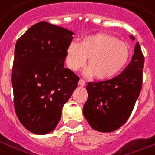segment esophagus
<instances>
[{
	"label": "esophagus",
	"instance_id": "esophagus-1",
	"mask_svg": "<svg viewBox=\"0 0 155 155\" xmlns=\"http://www.w3.org/2000/svg\"><path fill=\"white\" fill-rule=\"evenodd\" d=\"M79 85L81 86V87H84L85 85H86V81L82 80V79H81L80 81H79Z\"/></svg>",
	"mask_w": 155,
	"mask_h": 155
}]
</instances>
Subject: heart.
I'll use <instances>...</instances> for the list:
<instances>
[{"label":"heart","mask_w":155,"mask_h":155,"mask_svg":"<svg viewBox=\"0 0 155 155\" xmlns=\"http://www.w3.org/2000/svg\"><path fill=\"white\" fill-rule=\"evenodd\" d=\"M130 57V50L127 44L113 35L98 32L83 38L79 45L69 44L65 61L69 69L77 71L88 58V74L99 81H108L125 68Z\"/></svg>","instance_id":"heart-1"}]
</instances>
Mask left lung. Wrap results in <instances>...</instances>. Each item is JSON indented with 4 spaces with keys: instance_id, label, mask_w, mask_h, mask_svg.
Here are the masks:
<instances>
[{
    "instance_id": "8db88e82",
    "label": "left lung",
    "mask_w": 155,
    "mask_h": 155,
    "mask_svg": "<svg viewBox=\"0 0 155 155\" xmlns=\"http://www.w3.org/2000/svg\"><path fill=\"white\" fill-rule=\"evenodd\" d=\"M134 52L130 64L120 74L108 81L87 83L88 98L83 114L95 130H116L131 115L141 93L144 67V56L138 42Z\"/></svg>"
}]
</instances>
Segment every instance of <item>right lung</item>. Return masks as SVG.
Wrapping results in <instances>:
<instances>
[{"instance_id":"1","label":"right lung","mask_w":155,"mask_h":155,"mask_svg":"<svg viewBox=\"0 0 155 155\" xmlns=\"http://www.w3.org/2000/svg\"><path fill=\"white\" fill-rule=\"evenodd\" d=\"M71 31L39 22L19 38L12 69L14 104L19 122L31 132L44 135L55 130L64 104L80 78L64 68Z\"/></svg>"}]
</instances>
